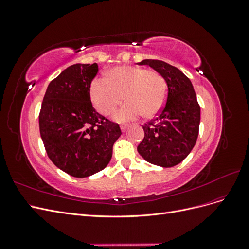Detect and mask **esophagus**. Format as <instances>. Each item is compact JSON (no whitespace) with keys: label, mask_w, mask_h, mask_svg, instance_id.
<instances>
[{"label":"esophagus","mask_w":249,"mask_h":249,"mask_svg":"<svg viewBox=\"0 0 249 249\" xmlns=\"http://www.w3.org/2000/svg\"><path fill=\"white\" fill-rule=\"evenodd\" d=\"M120 129H122V131H123V132H125V130H126V126H125V125H122V126H120Z\"/></svg>","instance_id":"obj_1"}]
</instances>
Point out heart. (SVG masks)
Returning <instances> with one entry per match:
<instances>
[{
  "instance_id": "heart-1",
  "label": "heart",
  "mask_w": 249,
  "mask_h": 249,
  "mask_svg": "<svg viewBox=\"0 0 249 249\" xmlns=\"http://www.w3.org/2000/svg\"><path fill=\"white\" fill-rule=\"evenodd\" d=\"M166 82L159 73L136 66H119L110 77L96 78L90 95L96 110L109 115L124 100L126 104L114 114L117 122H129L141 116L153 117L163 108L166 100Z\"/></svg>"
}]
</instances>
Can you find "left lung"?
Wrapping results in <instances>:
<instances>
[{"mask_svg":"<svg viewBox=\"0 0 249 249\" xmlns=\"http://www.w3.org/2000/svg\"><path fill=\"white\" fill-rule=\"evenodd\" d=\"M166 81L167 97L158 117L143 124L144 138L137 147L143 159L161 167H172L190 154L198 137L200 107L192 83L176 66L145 59Z\"/></svg>","mask_w":249,"mask_h":249,"instance_id":"1","label":"left lung"}]
</instances>
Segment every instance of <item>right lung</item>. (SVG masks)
Returning a JSON list of instances; mask_svg holds the SVG:
<instances>
[{"instance_id":"right-lung-1","label":"right lung","mask_w":249,"mask_h":249,"mask_svg":"<svg viewBox=\"0 0 249 249\" xmlns=\"http://www.w3.org/2000/svg\"><path fill=\"white\" fill-rule=\"evenodd\" d=\"M97 71L96 63L67 67L51 81L41 104L39 131L46 152L59 169L74 178L106 167L122 135L118 124L92 107L90 85Z\"/></svg>"}]
</instances>
